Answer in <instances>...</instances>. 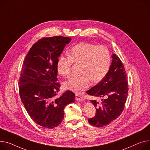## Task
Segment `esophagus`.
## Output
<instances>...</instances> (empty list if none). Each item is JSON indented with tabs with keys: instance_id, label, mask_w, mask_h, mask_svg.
<instances>
[{
	"instance_id": "34e87169",
	"label": "esophagus",
	"mask_w": 150,
	"mask_h": 150,
	"mask_svg": "<svg viewBox=\"0 0 150 150\" xmlns=\"http://www.w3.org/2000/svg\"><path fill=\"white\" fill-rule=\"evenodd\" d=\"M75 99H76V101H80V102H83L84 100V99H83V98L81 95H79V94H76V95H75Z\"/></svg>"
}]
</instances>
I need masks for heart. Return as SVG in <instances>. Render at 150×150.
<instances>
[{
	"label": "heart",
	"mask_w": 150,
	"mask_h": 150,
	"mask_svg": "<svg viewBox=\"0 0 150 150\" xmlns=\"http://www.w3.org/2000/svg\"><path fill=\"white\" fill-rule=\"evenodd\" d=\"M69 57H59L57 62L59 74L67 76L71 74L72 63L81 64L79 76H74L65 82L68 91L80 93L91 83L100 82L107 74L111 65V55L107 47L89 43H80L74 46L69 52Z\"/></svg>",
	"instance_id": "heart-1"
}]
</instances>
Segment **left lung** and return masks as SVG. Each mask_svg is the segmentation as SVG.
Returning a JSON list of instances; mask_svg holds the SVG:
<instances>
[{
    "instance_id": "left-lung-1",
    "label": "left lung",
    "mask_w": 150,
    "mask_h": 150,
    "mask_svg": "<svg viewBox=\"0 0 150 150\" xmlns=\"http://www.w3.org/2000/svg\"><path fill=\"white\" fill-rule=\"evenodd\" d=\"M112 61L109 71L98 84L88 90V95L101 98V102L92 100L96 108V113L88 122L95 127L108 125L121 115L124 108L128 95V81L125 70L121 59L116 55L112 56Z\"/></svg>"
}]
</instances>
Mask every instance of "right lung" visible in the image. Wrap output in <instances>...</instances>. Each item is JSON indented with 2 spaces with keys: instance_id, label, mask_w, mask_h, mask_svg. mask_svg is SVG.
<instances>
[{
  "instance_id": "right-lung-1",
  "label": "right lung",
  "mask_w": 150,
  "mask_h": 150,
  "mask_svg": "<svg viewBox=\"0 0 150 150\" xmlns=\"http://www.w3.org/2000/svg\"><path fill=\"white\" fill-rule=\"evenodd\" d=\"M71 38L62 36L40 39L26 56L19 79V94L26 112L40 126L52 129L60 124L64 108L75 102V94L67 91L55 97L60 85L57 62Z\"/></svg>"
}]
</instances>
